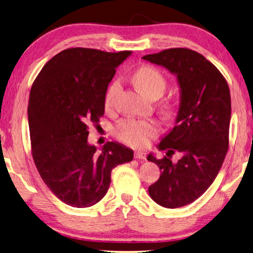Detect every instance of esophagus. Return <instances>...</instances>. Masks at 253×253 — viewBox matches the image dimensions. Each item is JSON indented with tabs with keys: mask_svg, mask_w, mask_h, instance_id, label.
<instances>
[{
	"mask_svg": "<svg viewBox=\"0 0 253 253\" xmlns=\"http://www.w3.org/2000/svg\"><path fill=\"white\" fill-rule=\"evenodd\" d=\"M134 157L137 160H145L146 159V154L144 152H141V151H137L134 153Z\"/></svg>",
	"mask_w": 253,
	"mask_h": 253,
	"instance_id": "34e87169",
	"label": "esophagus"
}]
</instances>
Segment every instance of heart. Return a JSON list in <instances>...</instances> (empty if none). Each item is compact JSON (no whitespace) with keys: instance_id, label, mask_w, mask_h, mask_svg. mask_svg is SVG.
I'll return each mask as SVG.
<instances>
[{"instance_id":"1","label":"heart","mask_w":253,"mask_h":253,"mask_svg":"<svg viewBox=\"0 0 253 253\" xmlns=\"http://www.w3.org/2000/svg\"><path fill=\"white\" fill-rule=\"evenodd\" d=\"M133 80L140 91L149 98L159 94L161 96L166 88V79L159 69L152 66H143L137 69L133 76ZM121 84L119 80L113 82L106 92L104 102L110 106L114 96L119 92ZM160 131V126L154 121L137 120V119H125L114 127V135L119 140L134 147H144L149 144L150 140Z\"/></svg>"}]
</instances>
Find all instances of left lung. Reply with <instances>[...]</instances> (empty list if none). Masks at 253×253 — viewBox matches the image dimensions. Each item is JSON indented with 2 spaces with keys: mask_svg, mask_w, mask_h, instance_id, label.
Instances as JSON below:
<instances>
[{
  "mask_svg": "<svg viewBox=\"0 0 253 253\" xmlns=\"http://www.w3.org/2000/svg\"><path fill=\"white\" fill-rule=\"evenodd\" d=\"M143 59L162 66L177 77L180 101L175 126L157 147L169 150L159 165V180L149 187L155 203L166 208L183 207L196 201L215 180L229 143L231 99L226 79L211 61L188 48H169ZM174 149L183 156L174 165Z\"/></svg>",
  "mask_w": 253,
  "mask_h": 253,
  "instance_id": "8db88e82",
  "label": "left lung"
}]
</instances>
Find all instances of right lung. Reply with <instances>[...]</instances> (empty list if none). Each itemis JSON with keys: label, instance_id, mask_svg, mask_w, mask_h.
I'll list each match as a JSON object with an SVG mask.
<instances>
[{"label": "right lung", "instance_id": "1", "mask_svg": "<svg viewBox=\"0 0 253 253\" xmlns=\"http://www.w3.org/2000/svg\"><path fill=\"white\" fill-rule=\"evenodd\" d=\"M132 51L68 48L52 57L32 85L28 101L32 154L42 179L61 202L77 208L101 201L111 170L133 151L108 142L101 153L88 143V123L104 113L108 85Z\"/></svg>", "mask_w": 253, "mask_h": 253}]
</instances>
